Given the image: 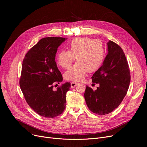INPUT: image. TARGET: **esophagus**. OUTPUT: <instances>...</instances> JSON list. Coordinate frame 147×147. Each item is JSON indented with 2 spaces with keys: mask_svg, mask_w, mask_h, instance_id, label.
Listing matches in <instances>:
<instances>
[{
  "mask_svg": "<svg viewBox=\"0 0 147 147\" xmlns=\"http://www.w3.org/2000/svg\"><path fill=\"white\" fill-rule=\"evenodd\" d=\"M79 83H77V82H72L71 83V88H75L77 85H78Z\"/></svg>",
  "mask_w": 147,
  "mask_h": 147,
  "instance_id": "esophagus-1",
  "label": "esophagus"
}]
</instances>
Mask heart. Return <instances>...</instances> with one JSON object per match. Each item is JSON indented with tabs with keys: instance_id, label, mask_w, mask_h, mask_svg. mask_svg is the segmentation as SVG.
Listing matches in <instances>:
<instances>
[{
	"instance_id": "1",
	"label": "heart",
	"mask_w": 147,
	"mask_h": 147,
	"mask_svg": "<svg viewBox=\"0 0 147 147\" xmlns=\"http://www.w3.org/2000/svg\"><path fill=\"white\" fill-rule=\"evenodd\" d=\"M105 55L104 48L99 40L89 37L74 38L68 45V51H59L57 62L62 68L67 69L78 61L64 74L65 79L78 82L83 79L87 71L94 72L101 65Z\"/></svg>"
}]
</instances>
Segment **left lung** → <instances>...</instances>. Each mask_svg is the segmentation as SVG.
<instances>
[{"mask_svg":"<svg viewBox=\"0 0 147 147\" xmlns=\"http://www.w3.org/2000/svg\"><path fill=\"white\" fill-rule=\"evenodd\" d=\"M108 53L102 65L92 77L99 86L94 90L86 86L84 96L89 109L98 115L114 111L126 96L130 82V69L125 54L113 41L107 43Z\"/></svg>","mask_w":147,"mask_h":147,"instance_id":"obj_1","label":"left lung"}]
</instances>
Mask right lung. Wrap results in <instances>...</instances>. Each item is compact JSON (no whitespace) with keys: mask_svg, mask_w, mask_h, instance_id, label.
I'll return each instance as SVG.
<instances>
[{"mask_svg":"<svg viewBox=\"0 0 147 147\" xmlns=\"http://www.w3.org/2000/svg\"><path fill=\"white\" fill-rule=\"evenodd\" d=\"M66 39L43 38L28 51L22 61L21 89L31 109L45 117H55L65 109L66 94L71 88L70 83L62 84L57 90L53 88L54 84L63 80L55 56L58 48Z\"/></svg>","mask_w":147,"mask_h":147,"instance_id":"1","label":"right lung"}]
</instances>
